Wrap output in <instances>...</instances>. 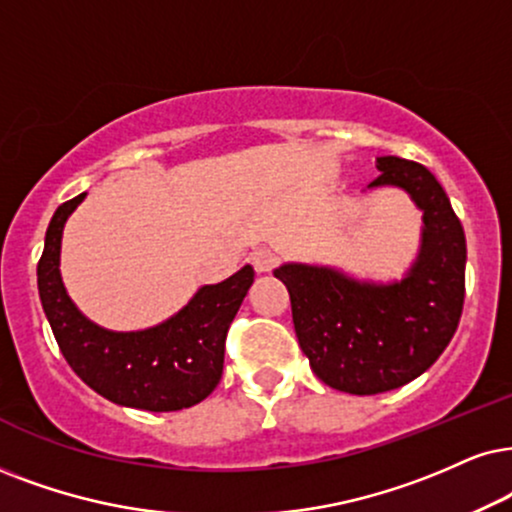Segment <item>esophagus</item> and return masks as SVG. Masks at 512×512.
I'll list each match as a JSON object with an SVG mask.
<instances>
[{
  "label": "esophagus",
  "instance_id": "esophagus-1",
  "mask_svg": "<svg viewBox=\"0 0 512 512\" xmlns=\"http://www.w3.org/2000/svg\"><path fill=\"white\" fill-rule=\"evenodd\" d=\"M250 262H252V267H255V271H260V274H267V271H271L278 264V255L274 250L260 248V250L252 252Z\"/></svg>",
  "mask_w": 512,
  "mask_h": 512
}]
</instances>
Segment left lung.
<instances>
[{
    "mask_svg": "<svg viewBox=\"0 0 512 512\" xmlns=\"http://www.w3.org/2000/svg\"><path fill=\"white\" fill-rule=\"evenodd\" d=\"M371 186H401L423 210V248L411 274L371 286L338 271L286 264L293 323L316 378L349 394L390 392L439 359L463 314L465 234L428 167L385 155Z\"/></svg>",
    "mask_w": 512,
    "mask_h": 512,
    "instance_id": "1",
    "label": "left lung"
}]
</instances>
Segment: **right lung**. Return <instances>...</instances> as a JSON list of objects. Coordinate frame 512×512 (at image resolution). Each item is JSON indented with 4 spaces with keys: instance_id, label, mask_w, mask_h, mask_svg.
<instances>
[{
    "instance_id": "add662e5",
    "label": "right lung",
    "mask_w": 512,
    "mask_h": 512,
    "mask_svg": "<svg viewBox=\"0 0 512 512\" xmlns=\"http://www.w3.org/2000/svg\"><path fill=\"white\" fill-rule=\"evenodd\" d=\"M84 193L58 205L37 262V288L58 349L80 378L113 404L181 411L215 390L224 368L231 321L252 286L243 267L217 286L200 288L177 316L141 333H111L77 312L58 274L63 224Z\"/></svg>"
}]
</instances>
